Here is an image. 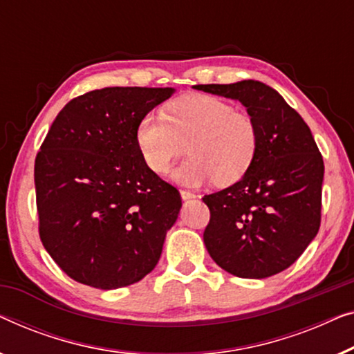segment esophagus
Returning <instances> with one entry per match:
<instances>
[{"label": "esophagus", "instance_id": "obj_1", "mask_svg": "<svg viewBox=\"0 0 354 354\" xmlns=\"http://www.w3.org/2000/svg\"><path fill=\"white\" fill-rule=\"evenodd\" d=\"M180 196H182V199H193V198H196V194H194L193 192H188V189H180Z\"/></svg>", "mask_w": 354, "mask_h": 354}]
</instances>
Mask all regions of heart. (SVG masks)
<instances>
[{
  "label": "heart",
  "instance_id": "heart-1",
  "mask_svg": "<svg viewBox=\"0 0 354 354\" xmlns=\"http://www.w3.org/2000/svg\"><path fill=\"white\" fill-rule=\"evenodd\" d=\"M187 143L192 156L172 172L174 180L189 187L214 180L228 187L252 166L259 131L252 118L209 94L174 99L166 105V116L147 113L136 126L137 150L156 174H166L185 153Z\"/></svg>",
  "mask_w": 354,
  "mask_h": 354
}]
</instances>
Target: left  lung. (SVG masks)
<instances>
[{
  "label": "left lung",
  "mask_w": 354,
  "mask_h": 354,
  "mask_svg": "<svg viewBox=\"0 0 354 354\" xmlns=\"http://www.w3.org/2000/svg\"><path fill=\"white\" fill-rule=\"evenodd\" d=\"M194 89L239 100L259 131L248 174L203 198L211 211L204 244L228 273L268 278L289 268L317 234L324 161L306 122L270 86L244 80Z\"/></svg>",
  "instance_id": "left-lung-1"
}]
</instances>
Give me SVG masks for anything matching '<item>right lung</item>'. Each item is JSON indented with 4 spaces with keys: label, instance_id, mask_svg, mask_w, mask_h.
Instances as JSON below:
<instances>
[{
    "label": "right lung",
    "instance_id": "obj_1",
    "mask_svg": "<svg viewBox=\"0 0 354 354\" xmlns=\"http://www.w3.org/2000/svg\"><path fill=\"white\" fill-rule=\"evenodd\" d=\"M174 88H104L70 100L35 160L39 238L71 279L140 281L161 257L180 194L143 162L136 126Z\"/></svg>",
    "mask_w": 354,
    "mask_h": 354
}]
</instances>
